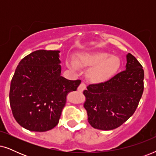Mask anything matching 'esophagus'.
I'll return each instance as SVG.
<instances>
[{
  "instance_id": "1",
  "label": "esophagus",
  "mask_w": 156,
  "mask_h": 156,
  "mask_svg": "<svg viewBox=\"0 0 156 156\" xmlns=\"http://www.w3.org/2000/svg\"><path fill=\"white\" fill-rule=\"evenodd\" d=\"M86 87H87V85L85 84L84 83H81L80 86H79L77 89H78L79 91H80V92H82V91H83L85 89H86Z\"/></svg>"
}]
</instances>
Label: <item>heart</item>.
<instances>
[{"label": "heart", "mask_w": 156, "mask_h": 156, "mask_svg": "<svg viewBox=\"0 0 156 156\" xmlns=\"http://www.w3.org/2000/svg\"><path fill=\"white\" fill-rule=\"evenodd\" d=\"M80 65L84 67H91L87 72L89 80L94 83L106 82L112 77L120 67L121 62L118 57L105 52H95L81 55ZM71 69H77L78 63L72 59L69 62Z\"/></svg>", "instance_id": "b5f03b06"}]
</instances>
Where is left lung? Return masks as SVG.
Returning <instances> with one entry per match:
<instances>
[{
  "label": "left lung",
  "instance_id": "left-lung-1",
  "mask_svg": "<svg viewBox=\"0 0 156 156\" xmlns=\"http://www.w3.org/2000/svg\"><path fill=\"white\" fill-rule=\"evenodd\" d=\"M126 70L105 82L90 84L84 94L88 121L94 129H116L134 114L144 92V71L135 57L126 55Z\"/></svg>",
  "mask_w": 156,
  "mask_h": 156
}]
</instances>
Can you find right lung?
Masks as SVG:
<instances>
[{"label":"right lung","instance_id":"1","mask_svg":"<svg viewBox=\"0 0 156 156\" xmlns=\"http://www.w3.org/2000/svg\"><path fill=\"white\" fill-rule=\"evenodd\" d=\"M59 50H40L25 57L12 76L10 105L17 122L31 131L44 132L59 123L67 96L81 80L61 76Z\"/></svg>","mask_w":156,"mask_h":156}]
</instances>
